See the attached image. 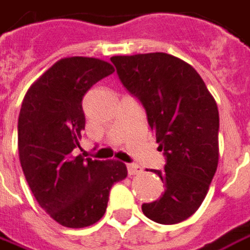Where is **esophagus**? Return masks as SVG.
<instances>
[{
    "instance_id": "esophagus-1",
    "label": "esophagus",
    "mask_w": 250,
    "mask_h": 250,
    "mask_svg": "<svg viewBox=\"0 0 250 250\" xmlns=\"http://www.w3.org/2000/svg\"><path fill=\"white\" fill-rule=\"evenodd\" d=\"M127 170H128V174L132 176V174H138V173H142V167H139L137 164H128L127 165Z\"/></svg>"
}]
</instances>
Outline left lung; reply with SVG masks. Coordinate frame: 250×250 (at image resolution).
<instances>
[{"mask_svg": "<svg viewBox=\"0 0 250 250\" xmlns=\"http://www.w3.org/2000/svg\"><path fill=\"white\" fill-rule=\"evenodd\" d=\"M125 89L142 103L147 123L165 155L160 199L143 203L149 219L174 225L200 207L218 167L219 113L198 71L165 52L111 58Z\"/></svg>", "mask_w": 250, "mask_h": 250, "instance_id": "8db88e82", "label": "left lung"}]
</instances>
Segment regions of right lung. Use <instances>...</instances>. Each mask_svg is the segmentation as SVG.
Returning <instances> with one entry per match:
<instances>
[{"label":"right lung","mask_w":250,"mask_h":250,"mask_svg":"<svg viewBox=\"0 0 250 250\" xmlns=\"http://www.w3.org/2000/svg\"><path fill=\"white\" fill-rule=\"evenodd\" d=\"M113 71L103 59L63 58L31 85L22 100L17 125L22 172L40 207L66 228L100 221L112 186L127 177L118 160L73 155L85 128L83 97Z\"/></svg>","instance_id":"add662e5"}]
</instances>
